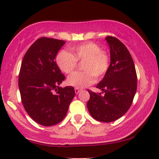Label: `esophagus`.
Returning a JSON list of instances; mask_svg holds the SVG:
<instances>
[{
    "mask_svg": "<svg viewBox=\"0 0 159 159\" xmlns=\"http://www.w3.org/2000/svg\"><path fill=\"white\" fill-rule=\"evenodd\" d=\"M81 89H78V88H75V94H78V93H79L80 92H81Z\"/></svg>",
    "mask_w": 159,
    "mask_h": 159,
    "instance_id": "obj_1",
    "label": "esophagus"
}]
</instances>
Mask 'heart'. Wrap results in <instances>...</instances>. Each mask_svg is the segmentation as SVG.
I'll return each mask as SVG.
<instances>
[{
    "instance_id": "1",
    "label": "heart",
    "mask_w": 159,
    "mask_h": 159,
    "mask_svg": "<svg viewBox=\"0 0 159 159\" xmlns=\"http://www.w3.org/2000/svg\"><path fill=\"white\" fill-rule=\"evenodd\" d=\"M72 52L61 51L56 57L59 68L66 74H70L78 67V61L84 62V71L76 72L67 78V84L75 88H84L91 85L97 79H101L107 73L110 67V57L97 43L86 42L72 46Z\"/></svg>"
}]
</instances>
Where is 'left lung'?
<instances>
[{"label":"left lung","instance_id":"left-lung-1","mask_svg":"<svg viewBox=\"0 0 159 159\" xmlns=\"http://www.w3.org/2000/svg\"><path fill=\"white\" fill-rule=\"evenodd\" d=\"M110 46L111 64L95 93L88 90L90 98L87 108L95 120L112 122L125 114L132 105L137 91V73L129 52L125 45L113 36L105 38Z\"/></svg>","mask_w":159,"mask_h":159}]
</instances>
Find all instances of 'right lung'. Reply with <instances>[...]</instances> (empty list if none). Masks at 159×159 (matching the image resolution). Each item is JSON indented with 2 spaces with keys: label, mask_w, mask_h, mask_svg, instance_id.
<instances>
[{
  "label": "right lung",
  "mask_w": 159,
  "mask_h": 159,
  "mask_svg": "<svg viewBox=\"0 0 159 159\" xmlns=\"http://www.w3.org/2000/svg\"><path fill=\"white\" fill-rule=\"evenodd\" d=\"M65 43L62 40L41 38L28 48L21 65L19 89L22 105L32 119L45 126L62 121L75 97L73 86H60L65 76L55 58Z\"/></svg>",
  "instance_id": "1"
}]
</instances>
